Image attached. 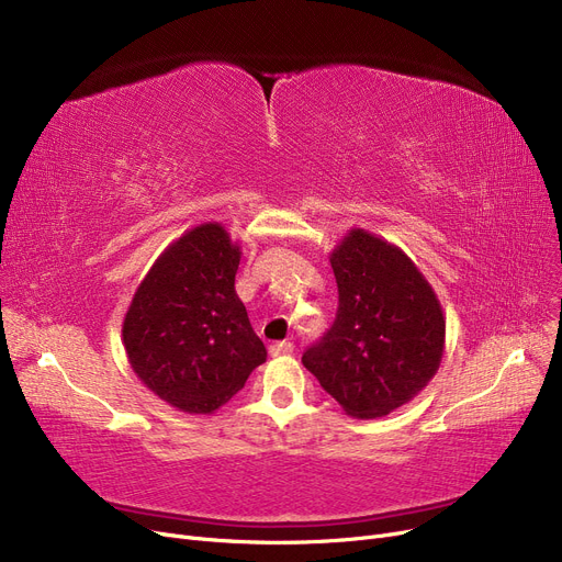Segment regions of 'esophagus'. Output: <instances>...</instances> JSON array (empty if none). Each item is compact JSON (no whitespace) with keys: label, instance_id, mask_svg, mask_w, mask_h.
I'll list each match as a JSON object with an SVG mask.
<instances>
[{"label":"esophagus","instance_id":"obj_1","mask_svg":"<svg viewBox=\"0 0 562 562\" xmlns=\"http://www.w3.org/2000/svg\"><path fill=\"white\" fill-rule=\"evenodd\" d=\"M268 353H271V356H291V353H294V345H291V341H276V345L268 347Z\"/></svg>","mask_w":562,"mask_h":562}]
</instances>
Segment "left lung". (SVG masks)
<instances>
[{"instance_id": "1", "label": "left lung", "mask_w": 562, "mask_h": 562, "mask_svg": "<svg viewBox=\"0 0 562 562\" xmlns=\"http://www.w3.org/2000/svg\"><path fill=\"white\" fill-rule=\"evenodd\" d=\"M339 307L303 364L351 418H383L441 368L446 314L420 268L395 243L351 227L330 252Z\"/></svg>"}]
</instances>
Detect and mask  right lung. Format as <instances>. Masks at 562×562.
Segmentation results:
<instances>
[{
  "label": "right lung",
  "instance_id": "1",
  "mask_svg": "<svg viewBox=\"0 0 562 562\" xmlns=\"http://www.w3.org/2000/svg\"><path fill=\"white\" fill-rule=\"evenodd\" d=\"M238 261L225 225L188 229L146 271L121 326L135 376L190 416L227 404L266 360L234 286Z\"/></svg>",
  "mask_w": 562,
  "mask_h": 562
}]
</instances>
